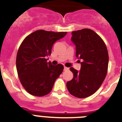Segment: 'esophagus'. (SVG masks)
<instances>
[{
  "label": "esophagus",
  "mask_w": 122,
  "mask_h": 122,
  "mask_svg": "<svg viewBox=\"0 0 122 122\" xmlns=\"http://www.w3.org/2000/svg\"><path fill=\"white\" fill-rule=\"evenodd\" d=\"M67 70H69L68 67H64V71H67Z\"/></svg>",
  "instance_id": "1"
}]
</instances>
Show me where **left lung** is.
<instances>
[{"label":"left lung","mask_w":122,"mask_h":122,"mask_svg":"<svg viewBox=\"0 0 122 122\" xmlns=\"http://www.w3.org/2000/svg\"><path fill=\"white\" fill-rule=\"evenodd\" d=\"M71 41L76 45V56L82 62L80 71L70 70L74 77L66 83L72 95L79 98L91 96L98 90L107 72L109 55L102 39L95 32L83 29L72 32Z\"/></svg>","instance_id":"8db88e82"}]
</instances>
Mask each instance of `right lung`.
Returning <instances> with one entry per match:
<instances>
[{
	"instance_id": "add662e5",
	"label": "right lung",
	"mask_w": 122,
	"mask_h": 122,
	"mask_svg": "<svg viewBox=\"0 0 122 122\" xmlns=\"http://www.w3.org/2000/svg\"><path fill=\"white\" fill-rule=\"evenodd\" d=\"M67 34L38 30L27 36L19 48L16 56V69L19 79L29 94L43 96L51 91L55 80L64 69L61 64L53 66L46 57L51 55L56 41Z\"/></svg>"
}]
</instances>
